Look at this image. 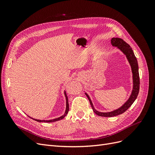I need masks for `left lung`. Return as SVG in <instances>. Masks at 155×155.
Listing matches in <instances>:
<instances>
[{
  "label": "left lung",
  "mask_w": 155,
  "mask_h": 155,
  "mask_svg": "<svg viewBox=\"0 0 155 155\" xmlns=\"http://www.w3.org/2000/svg\"><path fill=\"white\" fill-rule=\"evenodd\" d=\"M111 44L112 46H117L120 50L123 51L124 54H125L130 64L131 68H132L133 77V90L132 91V94L129 97V99L125 102V104L121 106L118 109H116L110 112H100L97 111L92 105V103L90 99V97L88 96L87 93H85L86 96H87L88 99L90 101L92 109L94 113L100 116L104 117H112L115 116H118L121 114L124 113L132 105V104L137 99L138 95L139 90H140V77H139V72H138V64L137 58L135 57L134 54L130 46L124 41L122 39L120 38H112L111 39Z\"/></svg>",
  "instance_id": "left-lung-1"
}]
</instances>
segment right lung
<instances>
[{"label":"right lung","mask_w":155,"mask_h":155,"mask_svg":"<svg viewBox=\"0 0 155 155\" xmlns=\"http://www.w3.org/2000/svg\"><path fill=\"white\" fill-rule=\"evenodd\" d=\"M65 96H66V100H67V109H66V111H65V113L64 115H63L62 116L59 117V118H58L56 119H54V120H35V119H33L37 121H39V122H46V123H50V122H54V121H59L60 120H62L64 118V116H66L69 110V105H68V97L67 96V94L65 92Z\"/></svg>","instance_id":"1"}]
</instances>
